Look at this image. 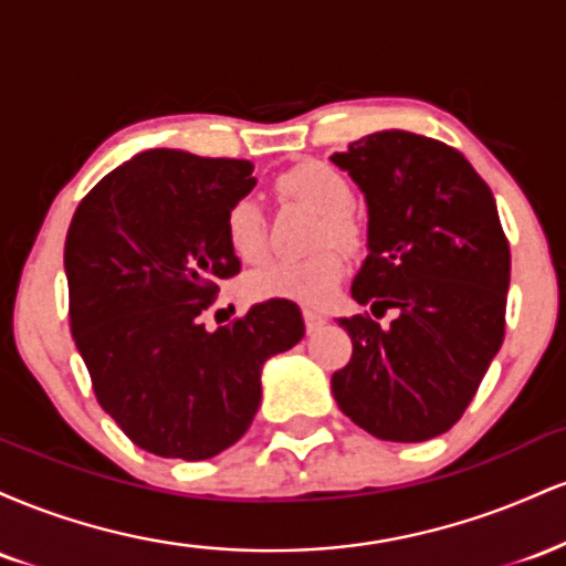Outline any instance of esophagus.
<instances>
[{
	"label": "esophagus",
	"mask_w": 566,
	"mask_h": 566,
	"mask_svg": "<svg viewBox=\"0 0 566 566\" xmlns=\"http://www.w3.org/2000/svg\"><path fill=\"white\" fill-rule=\"evenodd\" d=\"M303 319H305V329H308V333H316V329L327 322L324 319V314H319V311H311V308L303 311Z\"/></svg>",
	"instance_id": "obj_1"
}]
</instances>
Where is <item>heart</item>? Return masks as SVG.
<instances>
[{
    "mask_svg": "<svg viewBox=\"0 0 566 566\" xmlns=\"http://www.w3.org/2000/svg\"><path fill=\"white\" fill-rule=\"evenodd\" d=\"M279 193L303 201L322 216V229L316 244H337L356 252L365 244V226L350 212L354 186L343 172L324 161H303L282 172L276 180ZM226 242L244 263H258L269 252V220L263 205L252 193H242L229 205L223 218ZM346 274L340 252L322 250L305 258H279L252 271L247 279V292L255 301H295L305 305H322L335 295L337 284Z\"/></svg>",
    "mask_w": 566,
    "mask_h": 566,
    "instance_id": "b5f03b06",
    "label": "heart"
}]
</instances>
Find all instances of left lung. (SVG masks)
Here are the masks:
<instances>
[{
	"label": "left lung",
	"mask_w": 566,
	"mask_h": 566,
	"mask_svg": "<svg viewBox=\"0 0 566 566\" xmlns=\"http://www.w3.org/2000/svg\"><path fill=\"white\" fill-rule=\"evenodd\" d=\"M333 161L369 207V255L354 279L373 316L340 319L354 354L333 375L337 407L382 441L450 431L505 335L511 250L490 186L471 161L426 135L386 129Z\"/></svg>",
	"instance_id": "1"
}]
</instances>
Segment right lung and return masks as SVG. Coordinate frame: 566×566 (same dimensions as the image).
I'll return each mask as SVG.
<instances>
[{
	"label": "right lung",
	"mask_w": 566,
	"mask_h": 566,
	"mask_svg": "<svg viewBox=\"0 0 566 566\" xmlns=\"http://www.w3.org/2000/svg\"><path fill=\"white\" fill-rule=\"evenodd\" d=\"M247 159L151 148L76 207L66 252L69 319L97 405L140 450L207 460L244 437L261 367L305 335L292 301L252 305L216 333L201 314L242 271L229 205L255 186Z\"/></svg>",
	"instance_id": "right-lung-1"
}]
</instances>
